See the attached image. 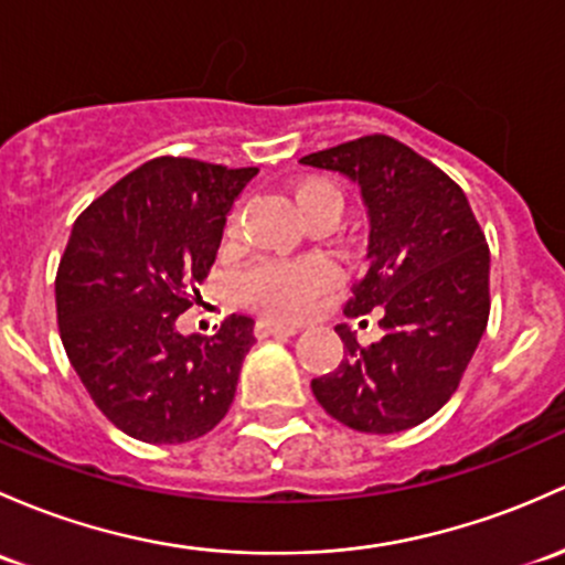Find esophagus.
Listing matches in <instances>:
<instances>
[{
    "label": "esophagus",
    "mask_w": 565,
    "mask_h": 565,
    "mask_svg": "<svg viewBox=\"0 0 565 565\" xmlns=\"http://www.w3.org/2000/svg\"><path fill=\"white\" fill-rule=\"evenodd\" d=\"M254 332H257V338H270V335H298V328L295 324H284V322H273V319H259L257 324H254Z\"/></svg>",
    "instance_id": "34e87169"
}]
</instances>
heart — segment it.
Here are the masks:
<instances>
[{"instance_id": "obj_1", "label": "heart", "mask_w": 565, "mask_h": 565, "mask_svg": "<svg viewBox=\"0 0 565 565\" xmlns=\"http://www.w3.org/2000/svg\"><path fill=\"white\" fill-rule=\"evenodd\" d=\"M295 203L308 224L338 222L343 213V192L330 178L308 175L295 186ZM237 218H241V207H233L227 218V233H235ZM332 281H335V270L324 259L267 257L243 273L237 281V295L246 306L257 308L267 317L298 319L324 289H330Z\"/></svg>"}]
</instances>
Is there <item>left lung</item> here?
Listing matches in <instances>:
<instances>
[{
  "mask_svg": "<svg viewBox=\"0 0 565 565\" xmlns=\"http://www.w3.org/2000/svg\"><path fill=\"white\" fill-rule=\"evenodd\" d=\"M302 164L360 183L367 270L347 317L382 311V341L360 347L338 324L343 360L311 382L324 412L352 430L390 433L430 419L455 395L490 317V248L457 183L390 135L308 153Z\"/></svg>",
  "mask_w": 565,
  "mask_h": 565,
  "instance_id": "1",
  "label": "left lung"
}]
</instances>
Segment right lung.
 I'll list each match as a JSON object with an SVG mask.
<instances>
[{
    "label": "right lung",
    "mask_w": 565,
    "mask_h": 565,
    "mask_svg": "<svg viewBox=\"0 0 565 565\" xmlns=\"http://www.w3.org/2000/svg\"><path fill=\"white\" fill-rule=\"evenodd\" d=\"M257 168L157 157L75 218L56 270L64 352L99 412L146 444L205 436L230 412L254 319L181 335L224 222Z\"/></svg>",
    "instance_id": "1"
}]
</instances>
